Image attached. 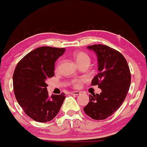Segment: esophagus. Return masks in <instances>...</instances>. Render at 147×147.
<instances>
[{"label":"esophagus","mask_w":147,"mask_h":147,"mask_svg":"<svg viewBox=\"0 0 147 147\" xmlns=\"http://www.w3.org/2000/svg\"><path fill=\"white\" fill-rule=\"evenodd\" d=\"M80 94V91H73L71 92V95L73 96H78V95Z\"/></svg>","instance_id":"esophagus-1"}]
</instances>
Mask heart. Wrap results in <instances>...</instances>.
I'll list each match as a JSON object with an SVG mask.
<instances>
[{
    "label": "heart",
    "mask_w": 147,
    "mask_h": 147,
    "mask_svg": "<svg viewBox=\"0 0 147 147\" xmlns=\"http://www.w3.org/2000/svg\"><path fill=\"white\" fill-rule=\"evenodd\" d=\"M74 57L75 60H76V62H77V64L79 65L82 64V63H84V62H90L89 56H88L86 53L82 52V51L75 52L74 54ZM79 83H80V82H75V86H79Z\"/></svg>",
    "instance_id": "b5f03b06"
}]
</instances>
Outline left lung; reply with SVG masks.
Listing matches in <instances>:
<instances>
[{
    "mask_svg": "<svg viewBox=\"0 0 147 147\" xmlns=\"http://www.w3.org/2000/svg\"><path fill=\"white\" fill-rule=\"evenodd\" d=\"M97 57L98 74L91 86L98 85L102 92L92 93L84 112L91 119L103 120L112 115L125 99L131 82L127 60L120 52L105 45L88 46Z\"/></svg>",
    "mask_w": 147,
    "mask_h": 147,
    "instance_id": "obj_1",
    "label": "left lung"
}]
</instances>
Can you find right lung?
Returning a JSON list of instances; mask_svg holds the SVG:
<instances>
[{"label":"right lung","instance_id":"1","mask_svg":"<svg viewBox=\"0 0 147 147\" xmlns=\"http://www.w3.org/2000/svg\"><path fill=\"white\" fill-rule=\"evenodd\" d=\"M65 49L37 48L18 62L13 74L15 98L28 116L38 122L50 121L59 113L65 94L49 96L46 80L54 76L56 61Z\"/></svg>","mask_w":147,"mask_h":147}]
</instances>
